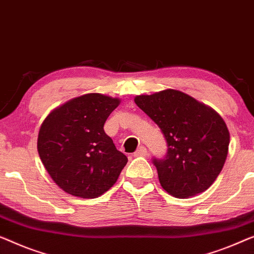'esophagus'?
Segmentation results:
<instances>
[{
	"label": "esophagus",
	"instance_id": "34e87169",
	"mask_svg": "<svg viewBox=\"0 0 254 254\" xmlns=\"http://www.w3.org/2000/svg\"><path fill=\"white\" fill-rule=\"evenodd\" d=\"M148 154V150H146L145 146L141 145L139 148L134 152V157H145Z\"/></svg>",
	"mask_w": 254,
	"mask_h": 254
}]
</instances>
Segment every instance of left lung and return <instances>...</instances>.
I'll use <instances>...</instances> for the list:
<instances>
[{"mask_svg":"<svg viewBox=\"0 0 254 254\" xmlns=\"http://www.w3.org/2000/svg\"><path fill=\"white\" fill-rule=\"evenodd\" d=\"M134 101L166 138V156L152 159L161 187L176 198L208 189L225 165L230 142L221 116L174 89L139 95Z\"/></svg>","mask_w":254,"mask_h":254,"instance_id":"obj_1","label":"left lung"}]
</instances>
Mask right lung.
<instances>
[{"instance_id":"obj_1","label":"right lung","mask_w":254,"mask_h":254,"mask_svg":"<svg viewBox=\"0 0 254 254\" xmlns=\"http://www.w3.org/2000/svg\"><path fill=\"white\" fill-rule=\"evenodd\" d=\"M119 98L86 94L53 110L40 127L38 151L54 182L72 196L96 198L118 180L127 157L105 134Z\"/></svg>"}]
</instances>
